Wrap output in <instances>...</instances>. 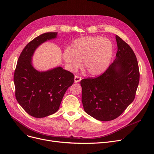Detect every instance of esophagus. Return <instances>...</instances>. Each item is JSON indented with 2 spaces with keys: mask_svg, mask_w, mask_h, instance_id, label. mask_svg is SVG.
I'll return each instance as SVG.
<instances>
[{
  "mask_svg": "<svg viewBox=\"0 0 154 154\" xmlns=\"http://www.w3.org/2000/svg\"><path fill=\"white\" fill-rule=\"evenodd\" d=\"M82 80V78L79 76H77V75H75V83H78L80 81Z\"/></svg>",
  "mask_w": 154,
  "mask_h": 154,
  "instance_id": "obj_1",
  "label": "esophagus"
}]
</instances>
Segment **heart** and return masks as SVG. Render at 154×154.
<instances>
[{
    "mask_svg": "<svg viewBox=\"0 0 154 154\" xmlns=\"http://www.w3.org/2000/svg\"><path fill=\"white\" fill-rule=\"evenodd\" d=\"M113 48L112 42L101 36H86L76 39L63 53L69 69L76 71L83 61V70L92 76L104 72L110 63Z\"/></svg>",
    "mask_w": 154,
    "mask_h": 154,
    "instance_id": "b5f03b06",
    "label": "heart"
}]
</instances>
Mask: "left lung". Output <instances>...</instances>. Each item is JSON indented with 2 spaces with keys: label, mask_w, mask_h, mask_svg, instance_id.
<instances>
[{
  "label": "left lung",
  "mask_w": 154,
  "mask_h": 154,
  "mask_svg": "<svg viewBox=\"0 0 154 154\" xmlns=\"http://www.w3.org/2000/svg\"><path fill=\"white\" fill-rule=\"evenodd\" d=\"M115 61L103 74L82 79L84 110L94 119L110 121L119 117L135 98L140 79L136 56L130 46L116 35Z\"/></svg>",
  "instance_id": "8db88e82"
}]
</instances>
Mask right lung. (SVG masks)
Segmentation results:
<instances>
[{
  "label": "right lung",
  "instance_id": "obj_1",
  "mask_svg": "<svg viewBox=\"0 0 154 154\" xmlns=\"http://www.w3.org/2000/svg\"><path fill=\"white\" fill-rule=\"evenodd\" d=\"M57 34L44 33L29 42L20 53L14 71L16 100L29 115L35 118L56 113L66 91L74 83L72 73L61 67L39 71L32 64L35 49L43 42L56 38Z\"/></svg>",
  "mask_w": 154,
  "mask_h": 154
}]
</instances>
